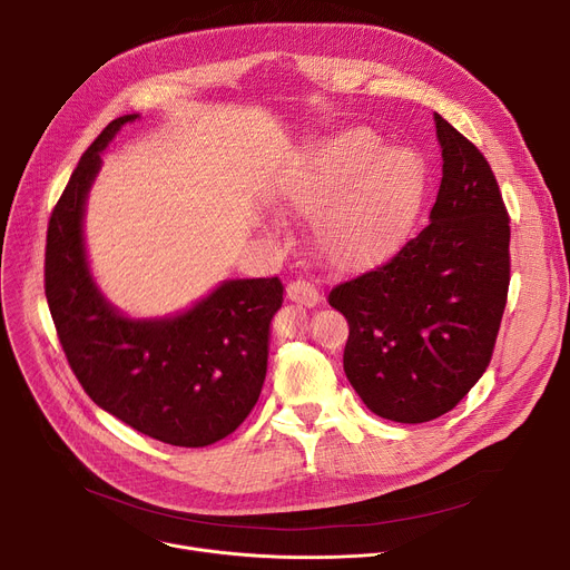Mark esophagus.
Wrapping results in <instances>:
<instances>
[{
  "label": "esophagus",
  "instance_id": "34e87169",
  "mask_svg": "<svg viewBox=\"0 0 570 570\" xmlns=\"http://www.w3.org/2000/svg\"><path fill=\"white\" fill-rule=\"evenodd\" d=\"M288 301L295 305H303V307H316L321 303V291L316 284L305 282V279H295L288 284L286 288Z\"/></svg>",
  "mask_w": 570,
  "mask_h": 570
}]
</instances>
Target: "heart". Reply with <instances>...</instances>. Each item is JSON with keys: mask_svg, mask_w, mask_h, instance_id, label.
<instances>
[{"mask_svg": "<svg viewBox=\"0 0 570 570\" xmlns=\"http://www.w3.org/2000/svg\"><path fill=\"white\" fill-rule=\"evenodd\" d=\"M383 151L370 129L318 142L279 183V200L312 215L314 243L327 263L363 267L395 247L423 194V166L404 149Z\"/></svg>", "mask_w": 570, "mask_h": 570, "instance_id": "b5f03b06", "label": "heart"}]
</instances>
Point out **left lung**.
Wrapping results in <instances>:
<instances>
[{
    "instance_id": "1",
    "label": "left lung",
    "mask_w": 570,
    "mask_h": 570,
    "mask_svg": "<svg viewBox=\"0 0 570 570\" xmlns=\"http://www.w3.org/2000/svg\"><path fill=\"white\" fill-rule=\"evenodd\" d=\"M443 177L430 224L383 265L337 284L348 321L344 372L381 417L428 423L488 370L511 284V219L469 138L434 115Z\"/></svg>"
}]
</instances>
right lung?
Returning <instances> with one entry per match:
<instances>
[{
	"instance_id": "add662e5",
	"label": "right lung",
	"mask_w": 570,
	"mask_h": 570,
	"mask_svg": "<svg viewBox=\"0 0 570 570\" xmlns=\"http://www.w3.org/2000/svg\"><path fill=\"white\" fill-rule=\"evenodd\" d=\"M136 117L112 119L59 196L46 237V297L59 344L95 404L140 434L203 448L235 432L258 402L284 284L224 282L194 309L161 321L125 318L104 301L85 258V198L99 153Z\"/></svg>"
}]
</instances>
